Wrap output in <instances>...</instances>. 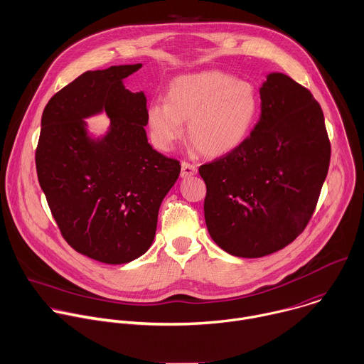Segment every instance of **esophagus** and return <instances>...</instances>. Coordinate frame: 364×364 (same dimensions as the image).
I'll list each match as a JSON object with an SVG mask.
<instances>
[{
  "label": "esophagus",
  "mask_w": 364,
  "mask_h": 364,
  "mask_svg": "<svg viewBox=\"0 0 364 364\" xmlns=\"http://www.w3.org/2000/svg\"><path fill=\"white\" fill-rule=\"evenodd\" d=\"M196 174H197L196 166H193L190 163H186V161L181 163V173H180V176L183 178H187V177H191V176H196Z\"/></svg>",
  "instance_id": "34e87169"
}]
</instances>
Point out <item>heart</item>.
<instances>
[{
	"label": "heart",
	"instance_id": "obj_1",
	"mask_svg": "<svg viewBox=\"0 0 364 364\" xmlns=\"http://www.w3.org/2000/svg\"><path fill=\"white\" fill-rule=\"evenodd\" d=\"M259 94L253 84L218 71L180 75L167 90V101L147 109L153 143L171 151L184 137L207 157H224L245 143L259 112Z\"/></svg>",
	"mask_w": 364,
	"mask_h": 364
}]
</instances>
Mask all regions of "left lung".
<instances>
[{"mask_svg":"<svg viewBox=\"0 0 364 364\" xmlns=\"http://www.w3.org/2000/svg\"><path fill=\"white\" fill-rule=\"evenodd\" d=\"M260 98V119L245 143L198 168L211 238L246 259L282 250L306 228L331 153L321 107L307 88L270 73Z\"/></svg>","mask_w":364,"mask_h":364,"instance_id":"1","label":"left lung"}]
</instances>
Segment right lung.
<instances>
[{"label": "right lung", "mask_w": 364, "mask_h": 364, "mask_svg": "<svg viewBox=\"0 0 364 364\" xmlns=\"http://www.w3.org/2000/svg\"><path fill=\"white\" fill-rule=\"evenodd\" d=\"M141 64L87 71L51 97L36 151L40 186L67 243L78 253L124 264L156 235L163 198L181 166L147 140V98L124 78ZM104 110L107 133L94 139L85 117Z\"/></svg>", "instance_id": "obj_1"}]
</instances>
